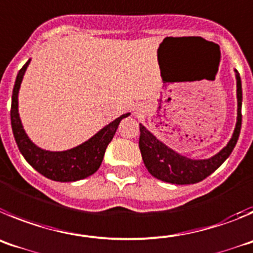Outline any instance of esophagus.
Returning <instances> with one entry per match:
<instances>
[{
    "label": "esophagus",
    "mask_w": 253,
    "mask_h": 253,
    "mask_svg": "<svg viewBox=\"0 0 253 253\" xmlns=\"http://www.w3.org/2000/svg\"><path fill=\"white\" fill-rule=\"evenodd\" d=\"M137 111H138V110H137Z\"/></svg>",
    "instance_id": "1"
}]
</instances>
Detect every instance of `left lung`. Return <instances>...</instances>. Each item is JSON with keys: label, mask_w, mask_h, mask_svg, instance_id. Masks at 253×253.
<instances>
[{"label": "left lung", "mask_w": 253, "mask_h": 253, "mask_svg": "<svg viewBox=\"0 0 253 253\" xmlns=\"http://www.w3.org/2000/svg\"><path fill=\"white\" fill-rule=\"evenodd\" d=\"M234 72L237 79V124L227 146L223 147L214 156L203 160H194L183 156L166 146L165 143L155 137L146 127L140 124L138 147L142 155L143 164L152 176L159 180L177 185L195 184L204 180L227 160L237 143L242 126V83L237 70Z\"/></svg>", "instance_id": "obj_1"}]
</instances>
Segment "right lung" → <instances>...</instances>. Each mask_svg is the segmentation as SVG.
Wrapping results in <instances>:
<instances>
[{
    "label": "right lung",
    "mask_w": 253,
    "mask_h": 253,
    "mask_svg": "<svg viewBox=\"0 0 253 253\" xmlns=\"http://www.w3.org/2000/svg\"><path fill=\"white\" fill-rule=\"evenodd\" d=\"M30 60L19 70L16 77L15 85L12 90V102H11V126H12L13 137L17 147L25 158V160L33 166L34 169L47 179L54 181H77L94 174L101 166L108 143L112 141L118 125L122 118L128 117L129 113L120 116L115 121L97 132L93 137L83 142L82 145L67 151H47L38 147L22 127L19 116V90L26 68Z\"/></svg>",
    "instance_id": "right-lung-1"
}]
</instances>
